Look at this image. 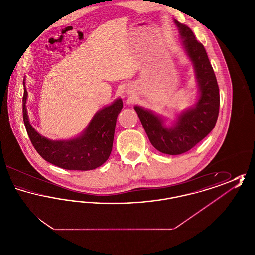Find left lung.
I'll list each match as a JSON object with an SVG mask.
<instances>
[{
	"label": "left lung",
	"mask_w": 255,
	"mask_h": 255,
	"mask_svg": "<svg viewBox=\"0 0 255 255\" xmlns=\"http://www.w3.org/2000/svg\"><path fill=\"white\" fill-rule=\"evenodd\" d=\"M185 54L193 64L198 99L193 107L177 114L166 126L165 119L151 110L135 105V110L152 145L167 155H181L203 140L217 122L220 107L218 83L204 46L197 41L192 30L177 20Z\"/></svg>",
	"instance_id": "8db88e82"
}]
</instances>
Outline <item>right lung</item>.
<instances>
[{
  "mask_svg": "<svg viewBox=\"0 0 255 255\" xmlns=\"http://www.w3.org/2000/svg\"><path fill=\"white\" fill-rule=\"evenodd\" d=\"M26 99L27 92L24 79V126L32 145L45 160L63 169L87 171L101 166L109 158L117 119L123 107L121 97L97 111L79 135L65 140H51L37 132L28 120Z\"/></svg>",
  "mask_w": 255,
  "mask_h": 255,
  "instance_id": "obj_1",
  "label": "right lung"
}]
</instances>
